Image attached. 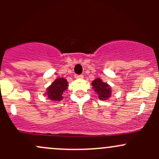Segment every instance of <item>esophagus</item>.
<instances>
[{
  "label": "esophagus",
  "instance_id": "34e87169",
  "mask_svg": "<svg viewBox=\"0 0 159 159\" xmlns=\"http://www.w3.org/2000/svg\"><path fill=\"white\" fill-rule=\"evenodd\" d=\"M75 78H76V79H81V78H83V75H75Z\"/></svg>",
  "mask_w": 159,
  "mask_h": 159
}]
</instances>
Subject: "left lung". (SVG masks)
I'll list each match as a JSON object with an SVG mask.
<instances>
[{
  "instance_id": "obj_1",
  "label": "left lung",
  "mask_w": 159,
  "mask_h": 159,
  "mask_svg": "<svg viewBox=\"0 0 159 159\" xmlns=\"http://www.w3.org/2000/svg\"><path fill=\"white\" fill-rule=\"evenodd\" d=\"M91 84L100 100H107L111 95V89L110 86L107 83L103 82L100 78L94 79Z\"/></svg>"
}]
</instances>
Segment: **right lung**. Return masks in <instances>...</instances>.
<instances>
[{
	"label": "right lung",
	"mask_w": 159,
	"mask_h": 159,
	"mask_svg": "<svg viewBox=\"0 0 159 159\" xmlns=\"http://www.w3.org/2000/svg\"><path fill=\"white\" fill-rule=\"evenodd\" d=\"M68 81L65 78H57L48 88L47 92L45 94L50 100L59 102V101L63 99L62 94H63L64 91L68 89Z\"/></svg>",
	"instance_id": "add662e5"
}]
</instances>
